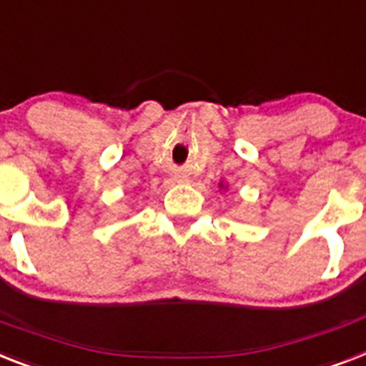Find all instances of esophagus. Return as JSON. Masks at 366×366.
I'll return each instance as SVG.
<instances>
[{"label": "esophagus", "instance_id": "1", "mask_svg": "<svg viewBox=\"0 0 366 366\" xmlns=\"http://www.w3.org/2000/svg\"><path fill=\"white\" fill-rule=\"evenodd\" d=\"M174 180H177V182H188V177H184V174H174Z\"/></svg>", "mask_w": 366, "mask_h": 366}]
</instances>
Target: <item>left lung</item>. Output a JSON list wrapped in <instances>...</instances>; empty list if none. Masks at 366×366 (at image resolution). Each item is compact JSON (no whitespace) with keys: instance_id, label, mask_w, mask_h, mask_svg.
Returning a JSON list of instances; mask_svg holds the SVG:
<instances>
[{"instance_id":"left-lung-1","label":"left lung","mask_w":366,"mask_h":366,"mask_svg":"<svg viewBox=\"0 0 366 366\" xmlns=\"http://www.w3.org/2000/svg\"><path fill=\"white\" fill-rule=\"evenodd\" d=\"M219 189H227V186L224 182H219Z\"/></svg>"}]
</instances>
